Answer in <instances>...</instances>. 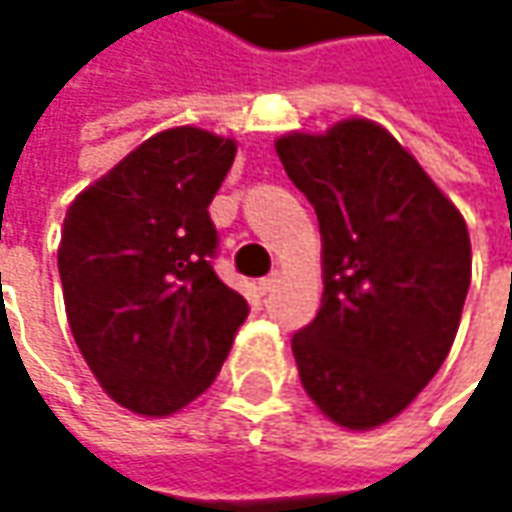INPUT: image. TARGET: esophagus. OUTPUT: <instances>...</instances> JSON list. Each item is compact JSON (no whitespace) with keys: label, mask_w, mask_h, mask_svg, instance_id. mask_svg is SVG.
Returning a JSON list of instances; mask_svg holds the SVG:
<instances>
[{"label":"esophagus","mask_w":512,"mask_h":512,"mask_svg":"<svg viewBox=\"0 0 512 512\" xmlns=\"http://www.w3.org/2000/svg\"><path fill=\"white\" fill-rule=\"evenodd\" d=\"M276 285H279V273H270L265 279H259V290H262V293H270Z\"/></svg>","instance_id":"esophagus-1"}]
</instances>
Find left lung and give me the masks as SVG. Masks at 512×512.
Segmentation results:
<instances>
[{"instance_id": "1", "label": "left lung", "mask_w": 512, "mask_h": 512, "mask_svg": "<svg viewBox=\"0 0 512 512\" xmlns=\"http://www.w3.org/2000/svg\"><path fill=\"white\" fill-rule=\"evenodd\" d=\"M276 153L322 233V307L293 336L302 387L344 430L404 413L447 359L473 253L459 207L362 116L290 130Z\"/></svg>"}]
</instances>
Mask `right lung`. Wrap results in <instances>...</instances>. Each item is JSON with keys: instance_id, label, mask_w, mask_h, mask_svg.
Returning a JSON list of instances; mask_svg holds the SVG:
<instances>
[{"instance_id": "obj_1", "label": "right lung", "mask_w": 512, "mask_h": 512, "mask_svg": "<svg viewBox=\"0 0 512 512\" xmlns=\"http://www.w3.org/2000/svg\"><path fill=\"white\" fill-rule=\"evenodd\" d=\"M236 139L179 125L145 139L65 213L59 276L73 339L110 399L162 419L199 399L247 319L213 273L207 205Z\"/></svg>"}]
</instances>
